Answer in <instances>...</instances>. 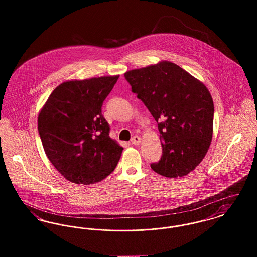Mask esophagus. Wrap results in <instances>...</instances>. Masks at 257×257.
I'll return each instance as SVG.
<instances>
[{
  "label": "esophagus",
  "instance_id": "34e87169",
  "mask_svg": "<svg viewBox=\"0 0 257 257\" xmlns=\"http://www.w3.org/2000/svg\"><path fill=\"white\" fill-rule=\"evenodd\" d=\"M141 142H142V140H141V138H140L139 136H134V137L131 139V143H132L133 145H135V146L140 145Z\"/></svg>",
  "mask_w": 257,
  "mask_h": 257
}]
</instances>
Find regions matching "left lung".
I'll list each match as a JSON object with an SVG mask.
<instances>
[{"instance_id": "1", "label": "left lung", "mask_w": 257, "mask_h": 257, "mask_svg": "<svg viewBox=\"0 0 257 257\" xmlns=\"http://www.w3.org/2000/svg\"><path fill=\"white\" fill-rule=\"evenodd\" d=\"M124 76L158 123L163 155L151 169L170 178L194 171L213 136L214 103L207 87L171 61L129 70Z\"/></svg>"}]
</instances>
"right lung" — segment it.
<instances>
[{"mask_svg": "<svg viewBox=\"0 0 257 257\" xmlns=\"http://www.w3.org/2000/svg\"><path fill=\"white\" fill-rule=\"evenodd\" d=\"M119 75L70 80L57 86L38 113L45 154L75 184L96 183L115 169L123 147L109 136L101 107Z\"/></svg>", "mask_w": 257, "mask_h": 257, "instance_id": "obj_1", "label": "right lung"}]
</instances>
